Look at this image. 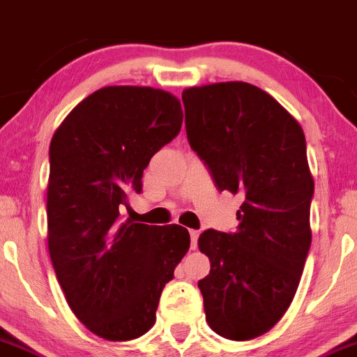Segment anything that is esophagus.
<instances>
[{
	"instance_id": "obj_1",
	"label": "esophagus",
	"mask_w": 357,
	"mask_h": 357,
	"mask_svg": "<svg viewBox=\"0 0 357 357\" xmlns=\"http://www.w3.org/2000/svg\"><path fill=\"white\" fill-rule=\"evenodd\" d=\"M189 235H191V249H196V243H198L199 231H198V229H191V231H189Z\"/></svg>"
}]
</instances>
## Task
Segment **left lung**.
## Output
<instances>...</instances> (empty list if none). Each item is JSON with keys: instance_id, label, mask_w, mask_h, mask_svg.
<instances>
[{"instance_id": "left-lung-1", "label": "left lung", "mask_w": 357, "mask_h": 357, "mask_svg": "<svg viewBox=\"0 0 357 357\" xmlns=\"http://www.w3.org/2000/svg\"><path fill=\"white\" fill-rule=\"evenodd\" d=\"M192 151L219 191L243 198L235 233L206 229L198 247L210 273L198 282L206 322L227 340H252L289 308L312 243L314 178L301 126L247 82L182 93Z\"/></svg>"}]
</instances>
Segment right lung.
Here are the masks:
<instances>
[{
  "instance_id": "add662e5",
  "label": "right lung",
  "mask_w": 357,
  "mask_h": 357,
  "mask_svg": "<svg viewBox=\"0 0 357 357\" xmlns=\"http://www.w3.org/2000/svg\"><path fill=\"white\" fill-rule=\"evenodd\" d=\"M181 101L154 87L108 86L66 115L50 142L49 254L71 312L110 342L142 337L191 245L178 224L121 222L152 155L178 135Z\"/></svg>"
}]
</instances>
